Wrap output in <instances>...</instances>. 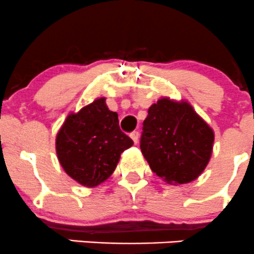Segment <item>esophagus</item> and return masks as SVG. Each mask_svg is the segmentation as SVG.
<instances>
[{
    "label": "esophagus",
    "mask_w": 254,
    "mask_h": 254,
    "mask_svg": "<svg viewBox=\"0 0 254 254\" xmlns=\"http://www.w3.org/2000/svg\"><path fill=\"white\" fill-rule=\"evenodd\" d=\"M139 136H140L139 131H132L131 134H130V137H131V139H132V141H134L135 143H137V142H139Z\"/></svg>",
    "instance_id": "34e87169"
}]
</instances>
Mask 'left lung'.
Masks as SVG:
<instances>
[{
	"mask_svg": "<svg viewBox=\"0 0 254 254\" xmlns=\"http://www.w3.org/2000/svg\"><path fill=\"white\" fill-rule=\"evenodd\" d=\"M214 131L188 102L158 99L143 120L140 148L151 170L170 184H184L209 163Z\"/></svg>",
	"mask_w": 254,
	"mask_h": 254,
	"instance_id": "1",
	"label": "left lung"
}]
</instances>
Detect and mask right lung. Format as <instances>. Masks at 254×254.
Listing matches in <instances>:
<instances>
[{
  "label": "right lung",
  "instance_id": "right-lung-1",
  "mask_svg": "<svg viewBox=\"0 0 254 254\" xmlns=\"http://www.w3.org/2000/svg\"><path fill=\"white\" fill-rule=\"evenodd\" d=\"M134 145L120 130L118 114L106 98H97L67 115L56 135V155L64 171L84 187H97L112 176L122 152Z\"/></svg>",
  "mask_w": 254,
  "mask_h": 254
}]
</instances>
